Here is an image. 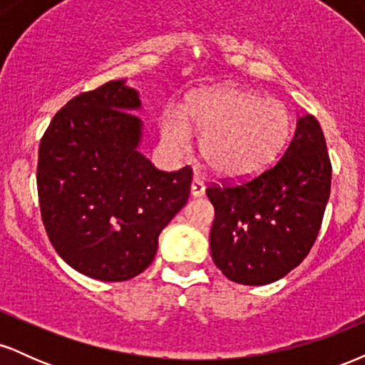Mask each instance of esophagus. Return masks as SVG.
Returning a JSON list of instances; mask_svg holds the SVG:
<instances>
[{
	"label": "esophagus",
	"mask_w": 365,
	"mask_h": 365,
	"mask_svg": "<svg viewBox=\"0 0 365 365\" xmlns=\"http://www.w3.org/2000/svg\"><path fill=\"white\" fill-rule=\"evenodd\" d=\"M204 190H206V185H204V180L200 177H194L192 178V187H190V194L192 197H202Z\"/></svg>",
	"instance_id": "esophagus-1"
}]
</instances>
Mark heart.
I'll return each mask as SVG.
<instances>
[{"mask_svg":"<svg viewBox=\"0 0 365 365\" xmlns=\"http://www.w3.org/2000/svg\"><path fill=\"white\" fill-rule=\"evenodd\" d=\"M194 125L202 132L200 154L228 178H247L266 170L282 153L293 128L282 101L242 87L200 92L187 106L166 110L161 123L165 144L177 154L190 149Z\"/></svg>","mask_w":365,"mask_h":365,"instance_id":"b5f03b06","label":"heart"}]
</instances>
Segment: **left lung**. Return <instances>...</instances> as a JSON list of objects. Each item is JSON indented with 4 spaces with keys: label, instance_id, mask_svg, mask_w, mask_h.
<instances>
[{
    "label": "left lung",
    "instance_id": "left-lung-1",
    "mask_svg": "<svg viewBox=\"0 0 365 365\" xmlns=\"http://www.w3.org/2000/svg\"><path fill=\"white\" fill-rule=\"evenodd\" d=\"M331 192L324 133L312 115L269 168L240 182L212 183L211 255L226 278L267 284L283 278L311 252Z\"/></svg>",
    "mask_w": 365,
    "mask_h": 365
}]
</instances>
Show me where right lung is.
I'll use <instances>...</instances> for the list:
<instances>
[{
  "label": "right lung",
  "mask_w": 365,
  "mask_h": 365,
  "mask_svg": "<svg viewBox=\"0 0 365 365\" xmlns=\"http://www.w3.org/2000/svg\"><path fill=\"white\" fill-rule=\"evenodd\" d=\"M139 94L111 81L70 99L46 128L37 195L49 242L78 273L125 282L153 262L158 237L185 206L192 168L161 171L137 150Z\"/></svg>",
  "instance_id": "right-lung-1"
}]
</instances>
